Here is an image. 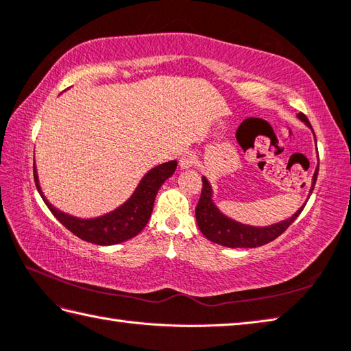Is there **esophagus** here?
Instances as JSON below:
<instances>
[{
    "label": "esophagus",
    "mask_w": 351,
    "mask_h": 351,
    "mask_svg": "<svg viewBox=\"0 0 351 351\" xmlns=\"http://www.w3.org/2000/svg\"><path fill=\"white\" fill-rule=\"evenodd\" d=\"M196 162H197L196 155H193V154H184L181 156V160H180V166H181V169H190V167L196 166Z\"/></svg>",
    "instance_id": "1"
}]
</instances>
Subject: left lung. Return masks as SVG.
<instances>
[{"mask_svg":"<svg viewBox=\"0 0 351 351\" xmlns=\"http://www.w3.org/2000/svg\"><path fill=\"white\" fill-rule=\"evenodd\" d=\"M298 117L308 128H312L311 123L307 120V117L303 112H300ZM318 169L313 175L311 191H313L315 184H317ZM211 193H213L211 185L208 184L207 178L202 176V191H201V197H199V202L196 205L197 226L202 234L208 240H211V242L219 243L222 246H228V248H257V246L272 242V240H276L278 236L283 234V232L289 228L295 219L301 215V211H303V208L306 207V205H303V207L295 213L291 219H287L285 222L257 228V226L239 223L223 216L222 213L216 208V205L213 204Z\"/></svg>","mask_w":351,"mask_h":351,"instance_id":"1","label":"left lung"}]
</instances>
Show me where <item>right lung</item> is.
I'll return each instance as SVG.
<instances>
[{
    "label": "right lung",
    "mask_w": 351,
    "mask_h": 351,
    "mask_svg": "<svg viewBox=\"0 0 351 351\" xmlns=\"http://www.w3.org/2000/svg\"><path fill=\"white\" fill-rule=\"evenodd\" d=\"M176 164V161H169L154 167L143 178L134 195L129 197V201L112 213H109V215L95 219H77L54 208L40 191L34 164L33 176L34 182H36V189L39 195L43 196L45 205L68 231H71L74 236L89 243L115 245L135 237L147 225L150 215H152L158 190H160L164 181L173 175Z\"/></svg>",
    "instance_id": "obj_1"
}]
</instances>
